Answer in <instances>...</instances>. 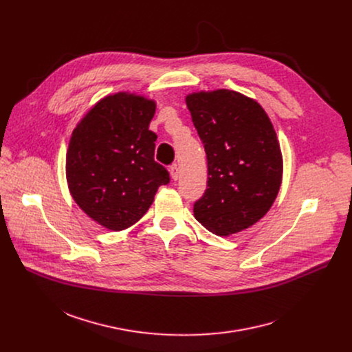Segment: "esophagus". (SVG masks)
I'll list each match as a JSON object with an SVG mask.
<instances>
[{"mask_svg": "<svg viewBox=\"0 0 352 352\" xmlns=\"http://www.w3.org/2000/svg\"><path fill=\"white\" fill-rule=\"evenodd\" d=\"M170 175H171V178H173L174 181H177V179L179 178V170H178V167H177L175 164L170 167Z\"/></svg>", "mask_w": 352, "mask_h": 352, "instance_id": "esophagus-1", "label": "esophagus"}]
</instances>
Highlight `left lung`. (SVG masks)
I'll list each match as a JSON object with an SVG mask.
<instances>
[{"mask_svg": "<svg viewBox=\"0 0 352 352\" xmlns=\"http://www.w3.org/2000/svg\"><path fill=\"white\" fill-rule=\"evenodd\" d=\"M185 103L208 156V189L195 219L219 236L252 227L273 206L283 179L277 133L263 107L228 89L189 93Z\"/></svg>", "mask_w": 352, "mask_h": 352, "instance_id": "8db88e82", "label": "left lung"}]
</instances>
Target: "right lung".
Here are the masks:
<instances>
[{
	"instance_id": "obj_1",
	"label": "right lung",
	"mask_w": 352,
	"mask_h": 352,
	"mask_svg": "<svg viewBox=\"0 0 352 352\" xmlns=\"http://www.w3.org/2000/svg\"><path fill=\"white\" fill-rule=\"evenodd\" d=\"M156 100L109 94L83 116L69 139L65 175L71 196L94 223L110 231L136 224L155 202L168 171L155 162L156 133L148 124Z\"/></svg>"
}]
</instances>
